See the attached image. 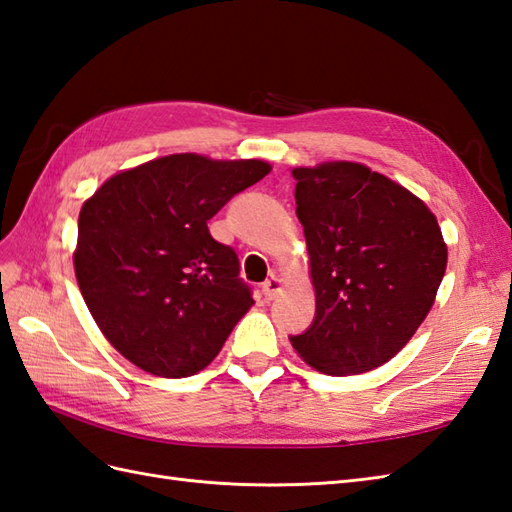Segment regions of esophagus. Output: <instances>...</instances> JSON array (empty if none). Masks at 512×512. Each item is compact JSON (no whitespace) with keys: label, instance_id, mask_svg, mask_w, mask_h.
<instances>
[{"label":"esophagus","instance_id":"esophagus-1","mask_svg":"<svg viewBox=\"0 0 512 512\" xmlns=\"http://www.w3.org/2000/svg\"><path fill=\"white\" fill-rule=\"evenodd\" d=\"M281 290H283V279H279V277H275V275H272V277L264 283V296H266L268 301L277 299Z\"/></svg>","mask_w":512,"mask_h":512}]
</instances>
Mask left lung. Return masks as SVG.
<instances>
[{"instance_id": "left-lung-1", "label": "left lung", "mask_w": 512, "mask_h": 512, "mask_svg": "<svg viewBox=\"0 0 512 512\" xmlns=\"http://www.w3.org/2000/svg\"><path fill=\"white\" fill-rule=\"evenodd\" d=\"M316 294L290 342L325 375H360L406 347L436 301L447 244L425 202L362 163L292 168Z\"/></svg>"}]
</instances>
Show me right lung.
<instances>
[{"label": "right lung", "instance_id": "obj_1", "mask_svg": "<svg viewBox=\"0 0 512 512\" xmlns=\"http://www.w3.org/2000/svg\"><path fill=\"white\" fill-rule=\"evenodd\" d=\"M270 170L261 159L168 154L113 174L82 202L78 288L104 338L141 371L196 375L253 307L235 251L207 222Z\"/></svg>", "mask_w": 512, "mask_h": 512}]
</instances>
